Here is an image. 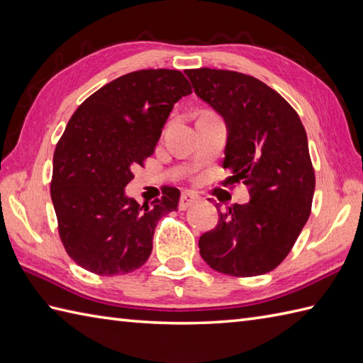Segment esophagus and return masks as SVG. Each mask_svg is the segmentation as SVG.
<instances>
[{
  "label": "esophagus",
  "mask_w": 363,
  "mask_h": 363,
  "mask_svg": "<svg viewBox=\"0 0 363 363\" xmlns=\"http://www.w3.org/2000/svg\"><path fill=\"white\" fill-rule=\"evenodd\" d=\"M198 201H199V196L195 194V191H184L179 199V209L186 211L190 206H194Z\"/></svg>",
  "instance_id": "34e87169"
}]
</instances>
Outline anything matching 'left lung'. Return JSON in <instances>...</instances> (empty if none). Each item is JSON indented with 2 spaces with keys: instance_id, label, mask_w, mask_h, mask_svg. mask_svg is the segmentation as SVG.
<instances>
[{
  "instance_id": "8db88e82",
  "label": "left lung",
  "mask_w": 363,
  "mask_h": 363,
  "mask_svg": "<svg viewBox=\"0 0 363 363\" xmlns=\"http://www.w3.org/2000/svg\"><path fill=\"white\" fill-rule=\"evenodd\" d=\"M195 94L228 126L223 168L250 190V203L220 212L218 225L199 237L211 268L238 277L272 272L309 220L315 190L306 129L296 111L252 76L187 70Z\"/></svg>"
}]
</instances>
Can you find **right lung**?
<instances>
[{
  "mask_svg": "<svg viewBox=\"0 0 363 363\" xmlns=\"http://www.w3.org/2000/svg\"><path fill=\"white\" fill-rule=\"evenodd\" d=\"M191 94L177 70H138L106 84L68 121L52 157L51 199L59 235L76 264L99 276L140 268L164 215L177 211L181 191L138 204L125 195L160 138L174 103Z\"/></svg>",
  "mask_w": 363,
  "mask_h": 363,
  "instance_id": "obj_1",
  "label": "right lung"
}]
</instances>
